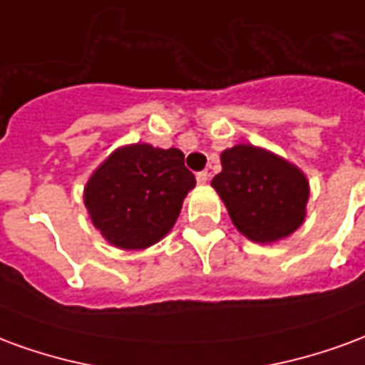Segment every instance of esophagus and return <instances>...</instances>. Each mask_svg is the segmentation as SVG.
Here are the masks:
<instances>
[{
  "label": "esophagus",
  "instance_id": "1",
  "mask_svg": "<svg viewBox=\"0 0 365 365\" xmlns=\"http://www.w3.org/2000/svg\"><path fill=\"white\" fill-rule=\"evenodd\" d=\"M207 180H209V172H199L197 174V183H207Z\"/></svg>",
  "mask_w": 365,
  "mask_h": 365
}]
</instances>
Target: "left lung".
Here are the masks:
<instances>
[{
	"label": "left lung",
	"instance_id": "left-lung-1",
	"mask_svg": "<svg viewBox=\"0 0 365 365\" xmlns=\"http://www.w3.org/2000/svg\"><path fill=\"white\" fill-rule=\"evenodd\" d=\"M221 166L211 185L248 240L272 245L303 225L311 187L301 168L262 146L242 143L221 152Z\"/></svg>",
	"mask_w": 365,
	"mask_h": 365
}]
</instances>
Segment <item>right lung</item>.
Here are the masks:
<instances>
[{"label":"right lung","instance_id":"obj_1","mask_svg":"<svg viewBox=\"0 0 365 365\" xmlns=\"http://www.w3.org/2000/svg\"><path fill=\"white\" fill-rule=\"evenodd\" d=\"M195 175L178 148L119 146L93 170L83 205L99 235L120 250H144L174 229Z\"/></svg>","mask_w":365,"mask_h":365}]
</instances>
